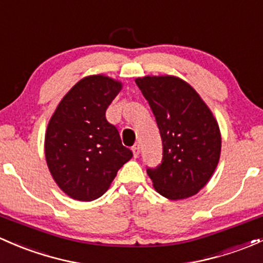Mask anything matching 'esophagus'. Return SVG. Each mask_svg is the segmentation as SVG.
<instances>
[{
  "instance_id": "obj_1",
  "label": "esophagus",
  "mask_w": 263,
  "mask_h": 263,
  "mask_svg": "<svg viewBox=\"0 0 263 263\" xmlns=\"http://www.w3.org/2000/svg\"><path fill=\"white\" fill-rule=\"evenodd\" d=\"M140 150H141V147H140L139 143H136V145H135L134 147H132V151H134V156H135V157L139 156V155H140Z\"/></svg>"
}]
</instances>
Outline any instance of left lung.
I'll use <instances>...</instances> for the list:
<instances>
[{
	"label": "left lung",
	"instance_id": "1",
	"mask_svg": "<svg viewBox=\"0 0 263 263\" xmlns=\"http://www.w3.org/2000/svg\"><path fill=\"white\" fill-rule=\"evenodd\" d=\"M153 110L162 141V160L147 167L162 197H193L208 182L219 161V127L211 109L187 83L175 77L136 79Z\"/></svg>",
	"mask_w": 263,
	"mask_h": 263
}]
</instances>
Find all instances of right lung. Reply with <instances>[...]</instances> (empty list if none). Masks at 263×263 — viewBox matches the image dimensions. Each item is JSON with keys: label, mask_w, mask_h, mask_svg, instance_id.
Masks as SVG:
<instances>
[{"label": "right lung", "mask_w": 263, "mask_h": 263, "mask_svg": "<svg viewBox=\"0 0 263 263\" xmlns=\"http://www.w3.org/2000/svg\"><path fill=\"white\" fill-rule=\"evenodd\" d=\"M120 90L121 83L108 77H87L66 93L48 124L49 170L60 189L77 200L101 197L134 155L106 118Z\"/></svg>", "instance_id": "1"}]
</instances>
